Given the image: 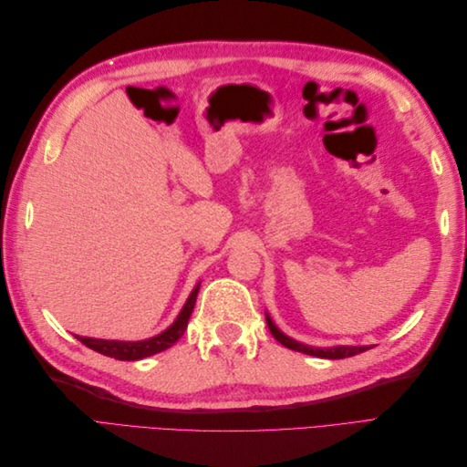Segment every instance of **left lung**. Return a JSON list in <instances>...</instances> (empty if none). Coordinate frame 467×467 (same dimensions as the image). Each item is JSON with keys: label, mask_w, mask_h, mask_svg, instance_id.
I'll return each instance as SVG.
<instances>
[{"label": "left lung", "mask_w": 467, "mask_h": 467, "mask_svg": "<svg viewBox=\"0 0 467 467\" xmlns=\"http://www.w3.org/2000/svg\"><path fill=\"white\" fill-rule=\"evenodd\" d=\"M266 325L268 329H271L273 337L276 338V341L280 345H285L286 348H292V350H298V352H304V355H312V357H319V358H331V360H337V358H347V357H355L358 355V352H364L368 350L372 347H347V345H341V347H329V348H317V347H309V345H304V343H298L294 341V338H290L288 335L282 333L276 325L273 323V319L266 316Z\"/></svg>", "instance_id": "left-lung-1"}]
</instances>
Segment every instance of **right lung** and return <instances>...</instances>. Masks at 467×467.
I'll return each mask as SVG.
<instances>
[{"mask_svg": "<svg viewBox=\"0 0 467 467\" xmlns=\"http://www.w3.org/2000/svg\"><path fill=\"white\" fill-rule=\"evenodd\" d=\"M199 288H201V282L191 292L189 300L185 302V306H182L177 319L169 325L163 333L146 338V341H107V338H91V337H79V335H76V338L86 347L117 360H140L151 355H158V352L173 347L182 337V333H185L189 317L196 304V296H199Z\"/></svg>", "mask_w": 467, "mask_h": 467, "instance_id": "obj_1", "label": "right lung"}]
</instances>
